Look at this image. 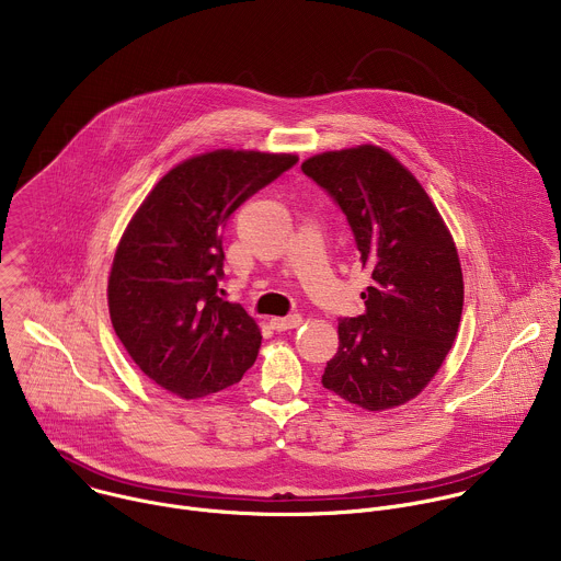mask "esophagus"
I'll return each instance as SVG.
<instances>
[{
	"label": "esophagus",
	"instance_id": "obj_1",
	"mask_svg": "<svg viewBox=\"0 0 561 561\" xmlns=\"http://www.w3.org/2000/svg\"><path fill=\"white\" fill-rule=\"evenodd\" d=\"M304 322L301 314H286V317H271V327L275 331H290Z\"/></svg>",
	"mask_w": 561,
	"mask_h": 561
}]
</instances>
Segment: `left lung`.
<instances>
[{
  "label": "left lung",
  "instance_id": "left-lung-1",
  "mask_svg": "<svg viewBox=\"0 0 561 561\" xmlns=\"http://www.w3.org/2000/svg\"><path fill=\"white\" fill-rule=\"evenodd\" d=\"M353 228L370 286L366 312L340 319V348L322 383L370 411L415 399L442 368L459 329L463 277L455 239L417 178L386 148L362 144L308 157Z\"/></svg>",
  "mask_w": 561,
  "mask_h": 561
}]
</instances>
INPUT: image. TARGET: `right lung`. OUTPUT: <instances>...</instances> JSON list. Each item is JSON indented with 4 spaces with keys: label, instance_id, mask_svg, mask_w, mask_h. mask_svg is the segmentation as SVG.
<instances>
[{
    "label": "right lung",
    "instance_id": "right-lung-1",
    "mask_svg": "<svg viewBox=\"0 0 561 561\" xmlns=\"http://www.w3.org/2000/svg\"><path fill=\"white\" fill-rule=\"evenodd\" d=\"M297 154L219 148L184 159L130 217L108 275L113 329L130 359L182 399L224 390L255 364V319L217 295L221 228Z\"/></svg>",
    "mask_w": 561,
    "mask_h": 561
}]
</instances>
